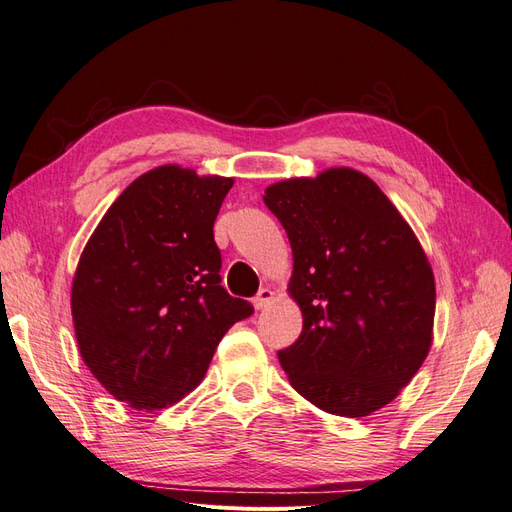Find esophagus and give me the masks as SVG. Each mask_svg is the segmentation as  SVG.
<instances>
[{
    "mask_svg": "<svg viewBox=\"0 0 512 512\" xmlns=\"http://www.w3.org/2000/svg\"><path fill=\"white\" fill-rule=\"evenodd\" d=\"M271 301H273V290H271V288H262V290L256 294V297L252 299V303H254L256 309H265Z\"/></svg>",
    "mask_w": 512,
    "mask_h": 512,
    "instance_id": "34e87169",
    "label": "esophagus"
}]
</instances>
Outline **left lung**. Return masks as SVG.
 Instances as JSON below:
<instances>
[{
  "label": "left lung",
  "instance_id": "8db88e82",
  "mask_svg": "<svg viewBox=\"0 0 512 512\" xmlns=\"http://www.w3.org/2000/svg\"><path fill=\"white\" fill-rule=\"evenodd\" d=\"M265 205L292 247L303 331L277 352L292 389L324 412L384 408L427 359L436 282L410 224L367 175L329 168L277 181Z\"/></svg>",
  "mask_w": 512,
  "mask_h": 512
}]
</instances>
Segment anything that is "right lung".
Returning <instances> with one entry per match:
<instances>
[{
	"label": "right lung",
	"instance_id": "obj_1",
	"mask_svg": "<svg viewBox=\"0 0 512 512\" xmlns=\"http://www.w3.org/2000/svg\"><path fill=\"white\" fill-rule=\"evenodd\" d=\"M235 179L164 164L134 179L89 237L72 280L85 365L136 410L177 404L254 307L220 286L213 224Z\"/></svg>",
	"mask_w": 512,
	"mask_h": 512
}]
</instances>
